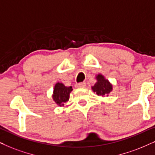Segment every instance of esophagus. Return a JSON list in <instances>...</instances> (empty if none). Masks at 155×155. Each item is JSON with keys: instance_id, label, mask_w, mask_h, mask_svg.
<instances>
[{"instance_id": "obj_1", "label": "esophagus", "mask_w": 155, "mask_h": 155, "mask_svg": "<svg viewBox=\"0 0 155 155\" xmlns=\"http://www.w3.org/2000/svg\"><path fill=\"white\" fill-rule=\"evenodd\" d=\"M86 86V84L85 82H81V83L76 84V87L78 88H85Z\"/></svg>"}]
</instances>
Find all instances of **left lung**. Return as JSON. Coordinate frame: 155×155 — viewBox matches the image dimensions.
<instances>
[{
    "label": "left lung",
    "mask_w": 155,
    "mask_h": 155,
    "mask_svg": "<svg viewBox=\"0 0 155 155\" xmlns=\"http://www.w3.org/2000/svg\"><path fill=\"white\" fill-rule=\"evenodd\" d=\"M96 79L97 82L94 86H92L93 91L96 93L98 96H108V94L113 90L112 84L108 81V80L105 79L102 74H98Z\"/></svg>",
    "instance_id": "left-lung-1"
}]
</instances>
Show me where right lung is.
I'll return each mask as SVG.
<instances>
[{"label":"right lung","mask_w":155,"mask_h":155,"mask_svg":"<svg viewBox=\"0 0 155 155\" xmlns=\"http://www.w3.org/2000/svg\"><path fill=\"white\" fill-rule=\"evenodd\" d=\"M72 89L71 86H65L62 83H57L54 88L52 98L54 101L59 106H64L69 99V95Z\"/></svg>","instance_id":"right-lung-1"}]
</instances>
